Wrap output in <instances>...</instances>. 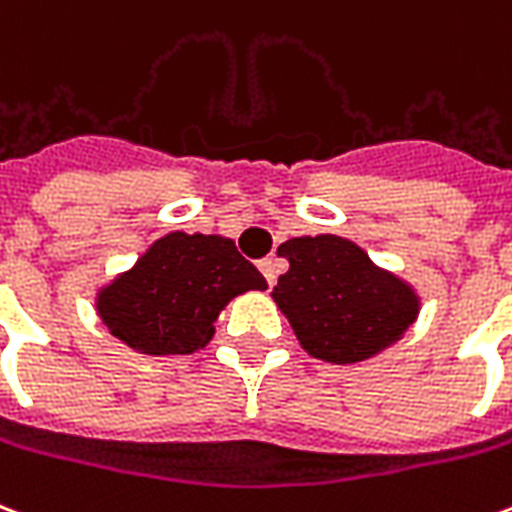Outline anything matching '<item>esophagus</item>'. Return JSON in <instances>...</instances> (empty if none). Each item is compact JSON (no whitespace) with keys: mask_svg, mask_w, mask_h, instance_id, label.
Segmentation results:
<instances>
[{"mask_svg":"<svg viewBox=\"0 0 512 512\" xmlns=\"http://www.w3.org/2000/svg\"><path fill=\"white\" fill-rule=\"evenodd\" d=\"M260 271H263L265 282L273 287V284H276V276H279V263H276L273 257H265V260H260Z\"/></svg>","mask_w":512,"mask_h":512,"instance_id":"34e87169","label":"esophagus"}]
</instances>
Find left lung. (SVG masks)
<instances>
[{
	"label": "left lung",
	"mask_w": 512,
	"mask_h": 512,
	"mask_svg": "<svg viewBox=\"0 0 512 512\" xmlns=\"http://www.w3.org/2000/svg\"><path fill=\"white\" fill-rule=\"evenodd\" d=\"M290 271L271 298L292 333L317 360L357 365L395 346L419 319L421 295L354 241L322 233L284 241Z\"/></svg>",
	"instance_id": "8db88e82"
}]
</instances>
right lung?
I'll list each match as a JSON object with an SVG mask.
<instances>
[{"instance_id":"obj_1","label":"right lung","mask_w":512,"mask_h":512,"mask_svg":"<svg viewBox=\"0 0 512 512\" xmlns=\"http://www.w3.org/2000/svg\"><path fill=\"white\" fill-rule=\"evenodd\" d=\"M268 290L263 273L220 233L171 230L93 295L117 341L144 357L193 354L214 338L230 300Z\"/></svg>"}]
</instances>
